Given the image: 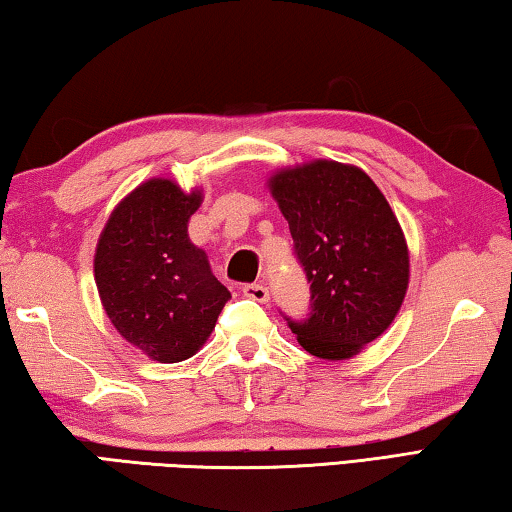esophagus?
Wrapping results in <instances>:
<instances>
[{"mask_svg": "<svg viewBox=\"0 0 512 512\" xmlns=\"http://www.w3.org/2000/svg\"><path fill=\"white\" fill-rule=\"evenodd\" d=\"M244 296L250 300H257V302H266L268 300V289L264 284H244Z\"/></svg>", "mask_w": 512, "mask_h": 512, "instance_id": "esophagus-1", "label": "esophagus"}]
</instances>
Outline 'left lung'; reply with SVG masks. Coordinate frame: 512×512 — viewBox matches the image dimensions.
Wrapping results in <instances>:
<instances>
[{
    "label": "left lung",
    "instance_id": "left-lung-1",
    "mask_svg": "<svg viewBox=\"0 0 512 512\" xmlns=\"http://www.w3.org/2000/svg\"><path fill=\"white\" fill-rule=\"evenodd\" d=\"M305 268L311 311L287 318L318 359L341 361L379 339L409 287V248L379 187L350 164L316 160L268 180Z\"/></svg>",
    "mask_w": 512,
    "mask_h": 512
}]
</instances>
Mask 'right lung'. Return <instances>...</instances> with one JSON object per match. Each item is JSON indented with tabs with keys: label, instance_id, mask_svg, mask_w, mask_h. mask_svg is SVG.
<instances>
[{
	"label": "right lung",
	"instance_id": "1",
	"mask_svg": "<svg viewBox=\"0 0 512 512\" xmlns=\"http://www.w3.org/2000/svg\"><path fill=\"white\" fill-rule=\"evenodd\" d=\"M203 196L153 178L133 189L103 228L94 280L110 323L146 357L178 363L212 334L230 291L187 235Z\"/></svg>",
	"mask_w": 512,
	"mask_h": 512
}]
</instances>
